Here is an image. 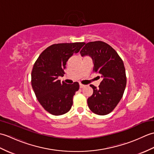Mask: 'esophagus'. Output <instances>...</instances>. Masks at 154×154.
<instances>
[{
  "label": "esophagus",
  "mask_w": 154,
  "mask_h": 154,
  "mask_svg": "<svg viewBox=\"0 0 154 154\" xmlns=\"http://www.w3.org/2000/svg\"><path fill=\"white\" fill-rule=\"evenodd\" d=\"M79 87H80L81 89H82V88L85 87V85H82V84H79Z\"/></svg>",
  "instance_id": "obj_1"
}]
</instances>
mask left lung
Segmentation results:
<instances>
[{
  "instance_id": "obj_1",
  "label": "left lung",
  "mask_w": 154,
  "mask_h": 154,
  "mask_svg": "<svg viewBox=\"0 0 154 154\" xmlns=\"http://www.w3.org/2000/svg\"><path fill=\"white\" fill-rule=\"evenodd\" d=\"M81 56L89 55L94 64L93 71L102 78L99 88L91 85L92 96L87 99L89 109L94 114L106 115L111 112L122 99L126 85V71L122 59L105 42H91L80 51Z\"/></svg>"
}]
</instances>
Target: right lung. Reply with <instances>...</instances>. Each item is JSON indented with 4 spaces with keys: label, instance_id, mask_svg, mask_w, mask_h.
Here are the masks:
<instances>
[{
    "label": "right lung",
    "instance_id": "obj_1",
    "mask_svg": "<svg viewBox=\"0 0 154 154\" xmlns=\"http://www.w3.org/2000/svg\"><path fill=\"white\" fill-rule=\"evenodd\" d=\"M85 42L51 45L42 52L32 69V87L44 109L55 116L67 112L73 105L75 93L79 89L77 82L61 83L69 58L79 52Z\"/></svg>",
    "mask_w": 154,
    "mask_h": 154
}]
</instances>
